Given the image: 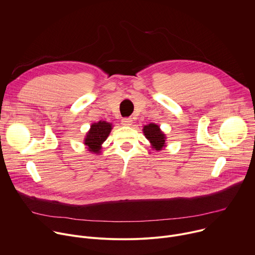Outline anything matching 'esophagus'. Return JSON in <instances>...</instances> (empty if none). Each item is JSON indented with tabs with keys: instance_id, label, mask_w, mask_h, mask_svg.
<instances>
[{
	"instance_id": "esophagus-1",
	"label": "esophagus",
	"mask_w": 255,
	"mask_h": 255,
	"mask_svg": "<svg viewBox=\"0 0 255 255\" xmlns=\"http://www.w3.org/2000/svg\"><path fill=\"white\" fill-rule=\"evenodd\" d=\"M121 122H122V125H124V126H130L132 124L133 120H132V118H123Z\"/></svg>"
}]
</instances>
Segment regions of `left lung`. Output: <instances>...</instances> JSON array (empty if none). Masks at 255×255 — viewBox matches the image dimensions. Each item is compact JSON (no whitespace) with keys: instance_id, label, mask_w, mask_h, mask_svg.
I'll return each instance as SVG.
<instances>
[{"instance_id":"1","label":"left lung","mask_w":255,"mask_h":255,"mask_svg":"<svg viewBox=\"0 0 255 255\" xmlns=\"http://www.w3.org/2000/svg\"><path fill=\"white\" fill-rule=\"evenodd\" d=\"M143 133L149 142L151 143L152 148L155 150H161L165 146V134L160 130L159 126L150 123L148 125H145L143 127Z\"/></svg>"}]
</instances>
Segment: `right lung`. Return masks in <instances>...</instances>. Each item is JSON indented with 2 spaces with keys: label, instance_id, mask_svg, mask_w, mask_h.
I'll use <instances>...</instances> for the list:
<instances>
[{
  "label": "right lung",
  "instance_id": "1",
  "mask_svg": "<svg viewBox=\"0 0 255 255\" xmlns=\"http://www.w3.org/2000/svg\"><path fill=\"white\" fill-rule=\"evenodd\" d=\"M112 130V124L106 121H99L91 126V129L87 133L85 138V144L89 151L94 153H100L102 144L107 139Z\"/></svg>",
  "mask_w": 255,
  "mask_h": 255
}]
</instances>
